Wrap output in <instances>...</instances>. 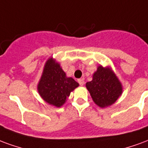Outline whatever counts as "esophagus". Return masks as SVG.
I'll list each match as a JSON object with an SVG mask.
<instances>
[{
	"label": "esophagus",
	"mask_w": 148,
	"mask_h": 148,
	"mask_svg": "<svg viewBox=\"0 0 148 148\" xmlns=\"http://www.w3.org/2000/svg\"><path fill=\"white\" fill-rule=\"evenodd\" d=\"M78 83L79 84L80 86H83V85L84 84V80L83 79H78Z\"/></svg>",
	"instance_id": "esophagus-1"
}]
</instances>
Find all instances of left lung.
I'll use <instances>...</instances> for the list:
<instances>
[{"label":"left lung","instance_id":"1","mask_svg":"<svg viewBox=\"0 0 148 148\" xmlns=\"http://www.w3.org/2000/svg\"><path fill=\"white\" fill-rule=\"evenodd\" d=\"M95 103L102 108L116 102L122 94V85L110 67H98L93 79L86 84Z\"/></svg>","mask_w":148,"mask_h":148}]
</instances>
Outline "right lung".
Wrapping results in <instances>:
<instances>
[{"label": "right lung", "instance_id": "add662e5", "mask_svg": "<svg viewBox=\"0 0 148 148\" xmlns=\"http://www.w3.org/2000/svg\"><path fill=\"white\" fill-rule=\"evenodd\" d=\"M78 86L74 79L67 77L60 64L51 58L45 64L38 90L40 96L49 105L61 107Z\"/></svg>", "mask_w": 148, "mask_h": 148}]
</instances>
